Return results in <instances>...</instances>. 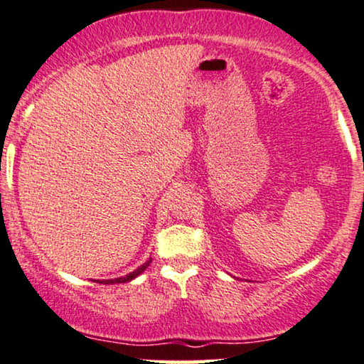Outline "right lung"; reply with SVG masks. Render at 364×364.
Segmentation results:
<instances>
[{"mask_svg":"<svg viewBox=\"0 0 364 364\" xmlns=\"http://www.w3.org/2000/svg\"><path fill=\"white\" fill-rule=\"evenodd\" d=\"M150 262H151V259L150 260H146L145 264L141 265V267H138L136 270H133V272H130L129 275H125V277H119V279H112V280H97V282L99 284H125V282H130V280H133L135 277H138V275H140L143 270H145L148 265H150Z\"/></svg>","mask_w":364,"mask_h":364,"instance_id":"obj_1","label":"right lung"}]
</instances>
